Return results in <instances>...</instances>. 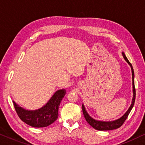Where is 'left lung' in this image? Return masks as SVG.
<instances>
[{
	"mask_svg": "<svg viewBox=\"0 0 145 145\" xmlns=\"http://www.w3.org/2000/svg\"><path fill=\"white\" fill-rule=\"evenodd\" d=\"M123 54V56L124 57V59L127 61V62L130 65L131 67V70H132V78H133V97L132 100V103L129 107L126 113H125V115L121 117L120 119H117V120H115L114 121H109V122H105V121H96L95 119L91 118L89 115H88V113H87L86 109H85V107L84 105H82V111L83 113H84V117L86 119L89 124L92 127H93L94 129H96V130L98 131H109V130H113V129H118L121 126H122V125L124 123V122L126 120L127 117L129 116V114L130 113V112L133 107V105L135 104V95H136V91H135V83H134V70H133V66L131 65V63L129 62L128 59L127 58L126 56L125 55L124 53Z\"/></svg>",
	"mask_w": 145,
	"mask_h": 145,
	"instance_id": "1",
	"label": "left lung"
}]
</instances>
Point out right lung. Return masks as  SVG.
<instances>
[{"mask_svg": "<svg viewBox=\"0 0 145 145\" xmlns=\"http://www.w3.org/2000/svg\"><path fill=\"white\" fill-rule=\"evenodd\" d=\"M65 94V89L57 91L44 107L34 111L23 109L14 101L13 103L17 115L23 122L33 127H46L52 124L58 117L59 107Z\"/></svg>", "mask_w": 145, "mask_h": 145, "instance_id": "add662e5", "label": "right lung"}]
</instances>
